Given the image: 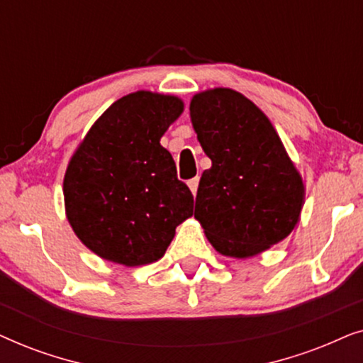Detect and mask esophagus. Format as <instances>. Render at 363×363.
<instances>
[{"label":"esophagus","mask_w":363,"mask_h":363,"mask_svg":"<svg viewBox=\"0 0 363 363\" xmlns=\"http://www.w3.org/2000/svg\"><path fill=\"white\" fill-rule=\"evenodd\" d=\"M198 183H200V177H195L191 178L190 182H188V186H190V190L193 195H196V190H198Z\"/></svg>","instance_id":"34e87169"}]
</instances>
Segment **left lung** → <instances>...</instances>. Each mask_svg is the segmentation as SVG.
<instances>
[{
  "label": "left lung",
  "mask_w": 363,
  "mask_h": 363,
  "mask_svg": "<svg viewBox=\"0 0 363 363\" xmlns=\"http://www.w3.org/2000/svg\"><path fill=\"white\" fill-rule=\"evenodd\" d=\"M190 117L211 168L195 218L223 256L250 257L284 240L299 221L304 183L269 118L233 89L196 94Z\"/></svg>",
  "instance_id": "1"
}]
</instances>
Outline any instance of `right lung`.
<instances>
[{"mask_svg": "<svg viewBox=\"0 0 363 363\" xmlns=\"http://www.w3.org/2000/svg\"><path fill=\"white\" fill-rule=\"evenodd\" d=\"M175 96L138 91L113 102L87 132L64 177L66 215L102 259L133 267L165 255L193 195L160 138L180 117Z\"/></svg>", "mask_w": 363, "mask_h": 363, "instance_id": "add662e5", "label": "right lung"}]
</instances>
